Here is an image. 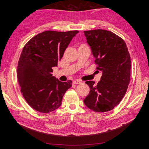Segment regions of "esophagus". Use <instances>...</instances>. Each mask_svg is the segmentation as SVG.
Returning <instances> with one entry per match:
<instances>
[{
  "label": "esophagus",
  "instance_id": "esophagus-1",
  "mask_svg": "<svg viewBox=\"0 0 149 149\" xmlns=\"http://www.w3.org/2000/svg\"><path fill=\"white\" fill-rule=\"evenodd\" d=\"M73 83L74 84H80L81 83V81H79V80H78V79H75V80H74V81H73Z\"/></svg>",
  "mask_w": 149,
  "mask_h": 149
}]
</instances>
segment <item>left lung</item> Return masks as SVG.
Wrapping results in <instances>:
<instances>
[{
	"label": "left lung",
	"instance_id": "1",
	"mask_svg": "<svg viewBox=\"0 0 149 149\" xmlns=\"http://www.w3.org/2000/svg\"><path fill=\"white\" fill-rule=\"evenodd\" d=\"M91 53L102 75L97 84L86 81L90 93L84 99L95 112L109 111L124 97L130 81L131 58L124 40L111 31L95 29L84 31Z\"/></svg>",
	"mask_w": 149,
	"mask_h": 149
}]
</instances>
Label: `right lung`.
<instances>
[{
  "instance_id": "obj_1",
  "label": "right lung",
  "mask_w": 149,
  "mask_h": 149,
  "mask_svg": "<svg viewBox=\"0 0 149 149\" xmlns=\"http://www.w3.org/2000/svg\"><path fill=\"white\" fill-rule=\"evenodd\" d=\"M78 31H47L37 34L24 46L17 68L21 92L28 104L38 111L48 113L61 105L72 81L61 82L52 74L65 50Z\"/></svg>"
}]
</instances>
